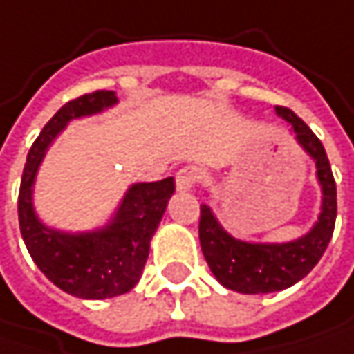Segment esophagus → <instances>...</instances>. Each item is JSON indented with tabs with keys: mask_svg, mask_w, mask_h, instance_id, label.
I'll return each mask as SVG.
<instances>
[{
	"mask_svg": "<svg viewBox=\"0 0 354 354\" xmlns=\"http://www.w3.org/2000/svg\"><path fill=\"white\" fill-rule=\"evenodd\" d=\"M199 181V169L197 167H181L177 173H175V183H177V189L179 191H191L195 187V183Z\"/></svg>",
	"mask_w": 354,
	"mask_h": 354,
	"instance_id": "esophagus-1",
	"label": "esophagus"
}]
</instances>
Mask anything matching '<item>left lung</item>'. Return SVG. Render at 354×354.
Returning <instances> with one entry per match:
<instances>
[{
  "instance_id": "8db88e82",
  "label": "left lung",
  "mask_w": 354,
  "mask_h": 354,
  "mask_svg": "<svg viewBox=\"0 0 354 354\" xmlns=\"http://www.w3.org/2000/svg\"><path fill=\"white\" fill-rule=\"evenodd\" d=\"M276 114L290 124L298 147L315 161L320 187V214L313 227L290 241H252L230 234L209 205H201L199 241L215 280L240 294L280 292L300 282L322 258L333 238L337 219V185L328 157L316 135L292 113L276 106Z\"/></svg>"
}]
</instances>
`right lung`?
<instances>
[{
  "mask_svg": "<svg viewBox=\"0 0 354 354\" xmlns=\"http://www.w3.org/2000/svg\"><path fill=\"white\" fill-rule=\"evenodd\" d=\"M116 104L118 98L113 90H96L64 104L32 145L19 185V230L32 260L60 290L82 300L114 298L139 284L151 240L175 193L173 177L133 183L109 221L84 232L52 227L38 215L34 187L52 142L62 135L68 122L102 114Z\"/></svg>",
  "mask_w": 354,
  "mask_h": 354,
  "instance_id": "add662e5",
  "label": "right lung"
}]
</instances>
